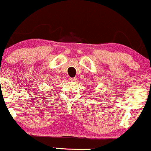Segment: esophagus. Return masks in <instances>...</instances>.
Masks as SVG:
<instances>
[{
  "label": "esophagus",
  "mask_w": 151,
  "mask_h": 151,
  "mask_svg": "<svg viewBox=\"0 0 151 151\" xmlns=\"http://www.w3.org/2000/svg\"><path fill=\"white\" fill-rule=\"evenodd\" d=\"M70 81H75L76 80H77V79H76L75 77H73V78H70Z\"/></svg>",
  "instance_id": "34e87169"
}]
</instances>
